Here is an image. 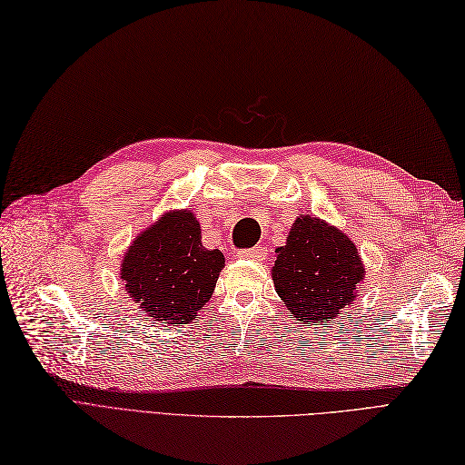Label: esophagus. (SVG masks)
Segmentation results:
<instances>
[{
  "instance_id": "1",
  "label": "esophagus",
  "mask_w": 465,
  "mask_h": 465,
  "mask_svg": "<svg viewBox=\"0 0 465 465\" xmlns=\"http://www.w3.org/2000/svg\"><path fill=\"white\" fill-rule=\"evenodd\" d=\"M242 259H252V261H263L267 257L265 247H252V249H242L240 252Z\"/></svg>"
}]
</instances>
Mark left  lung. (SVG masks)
Returning a JSON list of instances; mask_svg holds the SVG:
<instances>
[{
    "mask_svg": "<svg viewBox=\"0 0 465 465\" xmlns=\"http://www.w3.org/2000/svg\"><path fill=\"white\" fill-rule=\"evenodd\" d=\"M275 253L272 282L296 320L328 324L353 302L365 271L353 242L340 230L306 213Z\"/></svg>",
    "mask_w": 465,
    "mask_h": 465,
    "instance_id": "8db88e82",
    "label": "left lung"
}]
</instances>
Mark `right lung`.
Instances as JSON below:
<instances>
[{"mask_svg":"<svg viewBox=\"0 0 465 465\" xmlns=\"http://www.w3.org/2000/svg\"><path fill=\"white\" fill-rule=\"evenodd\" d=\"M200 240L193 212H171L137 235L124 257L125 291L161 324H188L212 299L225 259Z\"/></svg>","mask_w":465,"mask_h":465,"instance_id":"add662e5","label":"right lung"}]
</instances>
